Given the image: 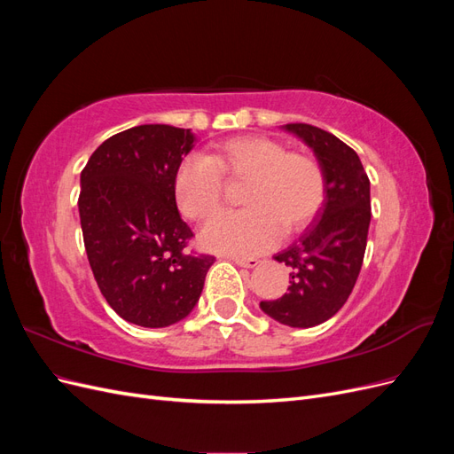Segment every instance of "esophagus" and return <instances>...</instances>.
Masks as SVG:
<instances>
[{"mask_svg": "<svg viewBox=\"0 0 454 454\" xmlns=\"http://www.w3.org/2000/svg\"><path fill=\"white\" fill-rule=\"evenodd\" d=\"M232 261L244 269H254L259 265V259H254V257H232Z\"/></svg>", "mask_w": 454, "mask_h": 454, "instance_id": "esophagus-1", "label": "esophagus"}]
</instances>
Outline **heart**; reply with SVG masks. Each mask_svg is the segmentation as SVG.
<instances>
[{"instance_id": "obj_1", "label": "heart", "mask_w": 454, "mask_h": 454, "mask_svg": "<svg viewBox=\"0 0 454 454\" xmlns=\"http://www.w3.org/2000/svg\"><path fill=\"white\" fill-rule=\"evenodd\" d=\"M227 184H242L246 210L212 217L200 232L204 248L231 255H255L272 248L282 231L292 237L310 225L325 200V174L309 153L287 151L269 136H235L210 153L187 157L174 174L177 208L193 222L214 215Z\"/></svg>"}]
</instances>
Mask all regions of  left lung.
<instances>
[{
	"mask_svg": "<svg viewBox=\"0 0 454 454\" xmlns=\"http://www.w3.org/2000/svg\"><path fill=\"white\" fill-rule=\"evenodd\" d=\"M312 151L325 174V200L292 246L274 255L290 267L287 292L259 307L290 327H312L347 303L364 263L371 222L369 177L358 153L337 136L305 122L284 125Z\"/></svg>",
	"mask_w": 454,
	"mask_h": 454,
	"instance_id": "obj_1",
	"label": "left lung"
}]
</instances>
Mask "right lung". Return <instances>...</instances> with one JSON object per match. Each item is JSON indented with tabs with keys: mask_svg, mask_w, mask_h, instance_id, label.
I'll list each match as a JSON object with an SVG mask.
<instances>
[{
	"mask_svg": "<svg viewBox=\"0 0 454 454\" xmlns=\"http://www.w3.org/2000/svg\"><path fill=\"white\" fill-rule=\"evenodd\" d=\"M191 129L140 125L107 138L81 172L79 217L92 274L122 320L167 327L195 309L214 255L185 252L174 174Z\"/></svg>",
	"mask_w": 454,
	"mask_h": 454,
	"instance_id": "add662e5",
	"label": "right lung"
}]
</instances>
